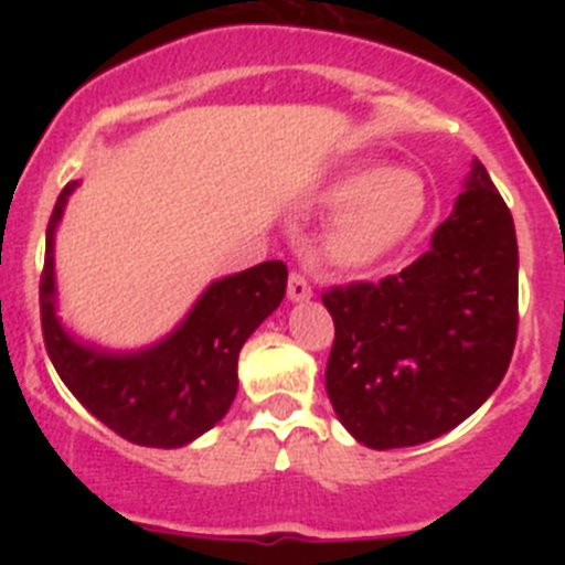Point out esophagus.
<instances>
[{
    "label": "esophagus",
    "mask_w": 565,
    "mask_h": 565,
    "mask_svg": "<svg viewBox=\"0 0 565 565\" xmlns=\"http://www.w3.org/2000/svg\"><path fill=\"white\" fill-rule=\"evenodd\" d=\"M311 297H313L311 282H308L302 274L294 271L291 277H288V299H291V302H308Z\"/></svg>",
    "instance_id": "1"
}]
</instances>
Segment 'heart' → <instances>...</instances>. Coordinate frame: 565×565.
<instances>
[{"mask_svg": "<svg viewBox=\"0 0 565 565\" xmlns=\"http://www.w3.org/2000/svg\"><path fill=\"white\" fill-rule=\"evenodd\" d=\"M317 201L328 212H339L326 237L328 257L344 268H364L422 226L430 192L413 169L353 163L319 189Z\"/></svg>", "mask_w": 565, "mask_h": 565, "instance_id": "heart-1", "label": "heart"}]
</instances>
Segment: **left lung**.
I'll return each instance as SVG.
<instances>
[{
    "label": "left lung",
    "mask_w": 565,
    "mask_h": 565,
    "mask_svg": "<svg viewBox=\"0 0 565 565\" xmlns=\"http://www.w3.org/2000/svg\"><path fill=\"white\" fill-rule=\"evenodd\" d=\"M337 339L326 387L371 450L450 433L501 384L518 337V239L507 203L472 161L430 248L379 282L322 294Z\"/></svg>",
    "instance_id": "1"
}]
</instances>
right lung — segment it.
Wrapping results in <instances>:
<instances>
[{
    "label": "right lung",
    "instance_id": "add662e5",
    "mask_svg": "<svg viewBox=\"0 0 565 565\" xmlns=\"http://www.w3.org/2000/svg\"><path fill=\"white\" fill-rule=\"evenodd\" d=\"M76 186L73 181L62 189L47 223L39 302L50 362L67 391L113 433L141 447H183L232 407L239 348L286 297V263L268 259L214 279L181 326L147 348L109 351L84 342L56 313V228Z\"/></svg>",
    "mask_w": 565,
    "mask_h": 565
}]
</instances>
